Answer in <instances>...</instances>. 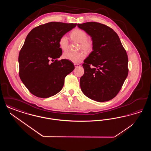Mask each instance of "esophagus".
<instances>
[{
	"mask_svg": "<svg viewBox=\"0 0 151 151\" xmlns=\"http://www.w3.org/2000/svg\"><path fill=\"white\" fill-rule=\"evenodd\" d=\"M74 65H75V67L76 68V67H80V65H79V64H76V63H75V64H74Z\"/></svg>",
	"mask_w": 151,
	"mask_h": 151,
	"instance_id": "34e87169",
	"label": "esophagus"
}]
</instances>
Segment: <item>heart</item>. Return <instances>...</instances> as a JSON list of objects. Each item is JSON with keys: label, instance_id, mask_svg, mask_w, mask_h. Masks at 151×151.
<instances>
[{"label": "heart", "instance_id": "1", "mask_svg": "<svg viewBox=\"0 0 151 151\" xmlns=\"http://www.w3.org/2000/svg\"><path fill=\"white\" fill-rule=\"evenodd\" d=\"M71 38L75 42L79 43V49L86 52H89L93 49V41L91 39L87 38L86 32L79 29H74L71 33ZM59 45L62 50L65 51L68 49V40L65 35L62 36L59 41ZM86 57V55L83 52H72L70 51L65 52L63 54V58L72 63H78L82 62Z\"/></svg>", "mask_w": 151, "mask_h": 151}]
</instances>
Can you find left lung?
<instances>
[{
    "mask_svg": "<svg viewBox=\"0 0 151 151\" xmlns=\"http://www.w3.org/2000/svg\"><path fill=\"white\" fill-rule=\"evenodd\" d=\"M93 41V51L84 60L80 79L83 93L97 102L115 97L128 75V57L118 35L96 22L78 24Z\"/></svg>",
    "mask_w": 151,
    "mask_h": 151,
    "instance_id": "8db88e82",
    "label": "left lung"
}]
</instances>
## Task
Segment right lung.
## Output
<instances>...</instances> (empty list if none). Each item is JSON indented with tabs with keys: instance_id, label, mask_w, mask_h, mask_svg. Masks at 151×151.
<instances>
[{
	"instance_id": "add662e5",
	"label": "right lung",
	"mask_w": 151,
	"mask_h": 151,
	"mask_svg": "<svg viewBox=\"0 0 151 151\" xmlns=\"http://www.w3.org/2000/svg\"><path fill=\"white\" fill-rule=\"evenodd\" d=\"M76 25L50 22L35 28L27 36L19 55V76L31 93L48 98L62 90L65 76L75 67L68 60H58L62 53L59 41Z\"/></svg>"
}]
</instances>
